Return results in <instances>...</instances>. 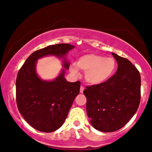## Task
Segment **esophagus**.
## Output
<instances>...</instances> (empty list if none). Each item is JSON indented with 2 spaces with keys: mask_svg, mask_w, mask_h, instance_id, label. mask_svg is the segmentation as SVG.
Wrapping results in <instances>:
<instances>
[{
  "mask_svg": "<svg viewBox=\"0 0 152 152\" xmlns=\"http://www.w3.org/2000/svg\"><path fill=\"white\" fill-rule=\"evenodd\" d=\"M83 91H84V87L81 86V88H80V93H83Z\"/></svg>",
  "mask_w": 152,
  "mask_h": 152,
  "instance_id": "obj_1",
  "label": "esophagus"
}]
</instances>
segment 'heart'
<instances>
[{
  "label": "heart",
  "mask_w": 152,
  "mask_h": 152,
  "mask_svg": "<svg viewBox=\"0 0 152 152\" xmlns=\"http://www.w3.org/2000/svg\"><path fill=\"white\" fill-rule=\"evenodd\" d=\"M79 69L85 71L86 81L91 84H99L106 81L112 76L116 69L114 58L103 56L96 53L82 56L77 64H72L70 70L73 74H78Z\"/></svg>",
  "instance_id": "obj_1"
}]
</instances>
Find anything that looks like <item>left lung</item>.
Segmentation results:
<instances>
[{
    "label": "left lung",
    "mask_w": 152,
    "mask_h": 152,
    "mask_svg": "<svg viewBox=\"0 0 152 152\" xmlns=\"http://www.w3.org/2000/svg\"><path fill=\"white\" fill-rule=\"evenodd\" d=\"M111 53L118 63L116 74L83 91L91 124L103 132H115L126 125L137 112L141 100L139 71L128 59Z\"/></svg>",
    "instance_id": "8db88e82"
}]
</instances>
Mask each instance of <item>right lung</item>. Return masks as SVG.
<instances>
[{
	"label": "right lung",
	"instance_id": "right-lung-1",
	"mask_svg": "<svg viewBox=\"0 0 152 152\" xmlns=\"http://www.w3.org/2000/svg\"><path fill=\"white\" fill-rule=\"evenodd\" d=\"M74 46L67 43L51 45L34 51L17 75L16 104L19 112L31 126L43 132H52L62 126L81 82L71 83L64 78V70L53 81H42L36 73L38 58L47 55L64 56ZM66 69L69 64L64 62Z\"/></svg>",
	"mask_w": 152,
	"mask_h": 152
}]
</instances>
